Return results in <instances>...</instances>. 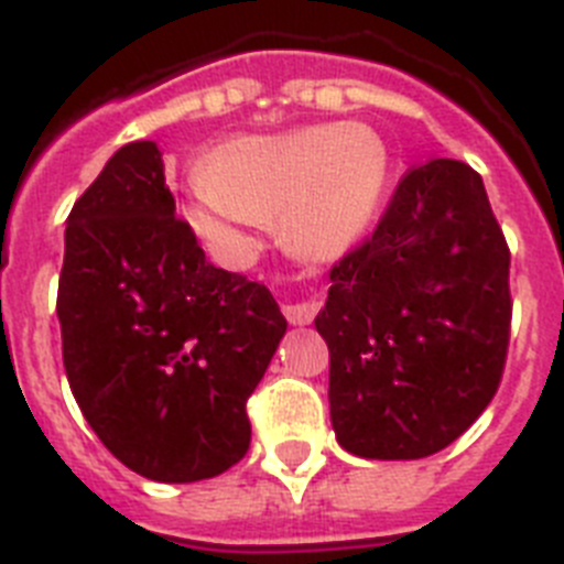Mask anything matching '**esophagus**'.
<instances>
[{
  "label": "esophagus",
  "mask_w": 564,
  "mask_h": 564,
  "mask_svg": "<svg viewBox=\"0 0 564 564\" xmlns=\"http://www.w3.org/2000/svg\"><path fill=\"white\" fill-rule=\"evenodd\" d=\"M318 302L316 299H311V302H299V305H285V318L291 322V325H311L313 318H316L318 313Z\"/></svg>",
  "instance_id": "34e87169"
}]
</instances>
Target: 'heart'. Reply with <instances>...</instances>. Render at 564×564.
<instances>
[{"mask_svg": "<svg viewBox=\"0 0 564 564\" xmlns=\"http://www.w3.org/2000/svg\"><path fill=\"white\" fill-rule=\"evenodd\" d=\"M390 183V149L364 123L239 134L214 149L192 183L186 223L223 265L239 268L282 220L307 257L336 259L367 237Z\"/></svg>", "mask_w": 564, "mask_h": 564, "instance_id": "1", "label": "heart"}]
</instances>
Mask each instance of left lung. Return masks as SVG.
Wrapping results in <instances>:
<instances>
[{
    "mask_svg": "<svg viewBox=\"0 0 564 564\" xmlns=\"http://www.w3.org/2000/svg\"><path fill=\"white\" fill-rule=\"evenodd\" d=\"M508 262L475 169L437 158L398 183L372 239L330 271L316 316L341 449L417 460L482 415L508 350Z\"/></svg>",
    "mask_w": 564,
    "mask_h": 564,
    "instance_id": "8db88e82",
    "label": "left lung"
}]
</instances>
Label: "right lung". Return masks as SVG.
<instances>
[{"label":"right lung","mask_w":564,"mask_h":564,"mask_svg":"<svg viewBox=\"0 0 564 564\" xmlns=\"http://www.w3.org/2000/svg\"><path fill=\"white\" fill-rule=\"evenodd\" d=\"M163 172L158 143H127L78 197L56 313L98 441L147 480L197 482L248 452L246 401L288 322L265 285L208 262Z\"/></svg>","instance_id":"1"}]
</instances>
